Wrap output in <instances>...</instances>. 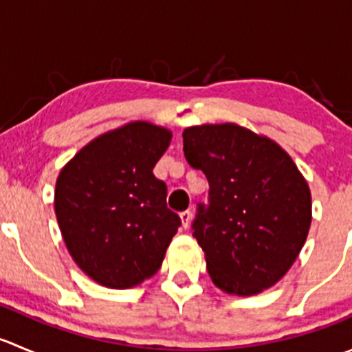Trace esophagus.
Returning a JSON list of instances; mask_svg holds the SVG:
<instances>
[{
	"label": "esophagus",
	"instance_id": "1",
	"mask_svg": "<svg viewBox=\"0 0 352 352\" xmlns=\"http://www.w3.org/2000/svg\"><path fill=\"white\" fill-rule=\"evenodd\" d=\"M190 218H192V212H190L189 209H187V211L180 212V219H182V226H184V228H189Z\"/></svg>",
	"mask_w": 352,
	"mask_h": 352
}]
</instances>
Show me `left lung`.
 <instances>
[{"label": "left lung", "instance_id": "left-lung-1", "mask_svg": "<svg viewBox=\"0 0 352 352\" xmlns=\"http://www.w3.org/2000/svg\"><path fill=\"white\" fill-rule=\"evenodd\" d=\"M184 155L209 182L192 235L212 283L230 294H257L286 274L307 240L311 197L291 156L236 124L184 131Z\"/></svg>", "mask_w": 352, "mask_h": 352}]
</instances>
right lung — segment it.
Wrapping results in <instances>:
<instances>
[{
	"label": "right lung",
	"mask_w": 352,
	"mask_h": 352,
	"mask_svg": "<svg viewBox=\"0 0 352 352\" xmlns=\"http://www.w3.org/2000/svg\"><path fill=\"white\" fill-rule=\"evenodd\" d=\"M170 131L131 122L78 151L56 182L63 239L80 269L107 287L151 278L182 225L166 208V186L153 168Z\"/></svg>",
	"instance_id": "right-lung-1"
}]
</instances>
